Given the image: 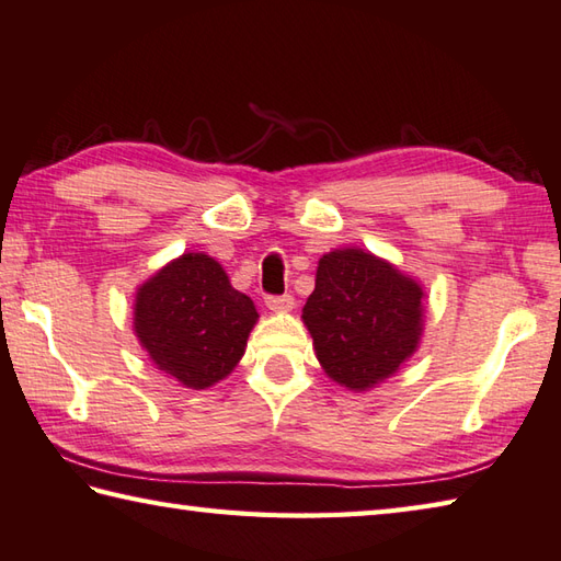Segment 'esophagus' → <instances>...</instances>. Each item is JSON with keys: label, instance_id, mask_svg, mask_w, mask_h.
I'll return each mask as SVG.
<instances>
[{"label": "esophagus", "instance_id": "1", "mask_svg": "<svg viewBox=\"0 0 561 561\" xmlns=\"http://www.w3.org/2000/svg\"><path fill=\"white\" fill-rule=\"evenodd\" d=\"M270 311H291L294 309V297L291 294H279V297H267L264 299Z\"/></svg>", "mask_w": 561, "mask_h": 561}]
</instances>
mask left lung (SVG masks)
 <instances>
[{"mask_svg":"<svg viewBox=\"0 0 561 561\" xmlns=\"http://www.w3.org/2000/svg\"><path fill=\"white\" fill-rule=\"evenodd\" d=\"M301 319L333 382L365 392L402 368L422 339L424 289L360 248L323 254Z\"/></svg>","mask_w":561,"mask_h":561,"instance_id":"left-lung-1","label":"left lung"}]
</instances>
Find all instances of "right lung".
<instances>
[{"label":"right lung","instance_id":"1","mask_svg":"<svg viewBox=\"0 0 561 561\" xmlns=\"http://www.w3.org/2000/svg\"><path fill=\"white\" fill-rule=\"evenodd\" d=\"M257 316L216 260L186 252L137 289L135 333L159 370L206 390L240 363Z\"/></svg>","mask_w":561,"mask_h":561}]
</instances>
